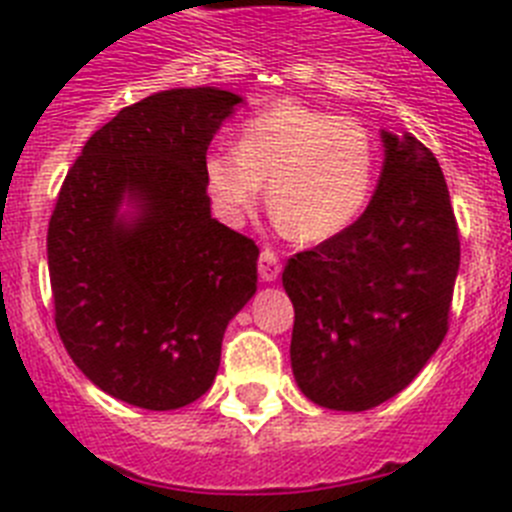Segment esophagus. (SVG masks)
<instances>
[{
	"mask_svg": "<svg viewBox=\"0 0 512 512\" xmlns=\"http://www.w3.org/2000/svg\"><path fill=\"white\" fill-rule=\"evenodd\" d=\"M279 271H282V266H279L274 251L264 248V251H261V256H259V277L264 279V282H274V279L279 277Z\"/></svg>",
	"mask_w": 512,
	"mask_h": 512,
	"instance_id": "1",
	"label": "esophagus"
}]
</instances>
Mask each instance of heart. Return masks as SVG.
I'll list each match as a JSON object with an SVG mask.
<instances>
[{
    "mask_svg": "<svg viewBox=\"0 0 512 512\" xmlns=\"http://www.w3.org/2000/svg\"><path fill=\"white\" fill-rule=\"evenodd\" d=\"M205 179L228 223H241L269 182L279 223L300 241L318 243L351 228L364 212L377 179V151L361 122L279 102L246 122L238 148L207 156Z\"/></svg>",
    "mask_w": 512,
    "mask_h": 512,
    "instance_id": "1",
    "label": "heart"
}]
</instances>
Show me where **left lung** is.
<instances>
[{
  "mask_svg": "<svg viewBox=\"0 0 512 512\" xmlns=\"http://www.w3.org/2000/svg\"><path fill=\"white\" fill-rule=\"evenodd\" d=\"M384 166L351 228L287 261L292 374L328 410L377 408L418 377L449 330L459 228L436 156L382 130Z\"/></svg>",
  "mask_w": 512,
  "mask_h": 512,
  "instance_id": "1",
  "label": "left lung"
}]
</instances>
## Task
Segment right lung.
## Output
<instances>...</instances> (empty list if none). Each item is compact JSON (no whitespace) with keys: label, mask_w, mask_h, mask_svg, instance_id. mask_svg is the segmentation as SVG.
Wrapping results in <instances>:
<instances>
[{"label":"right lung","mask_w":512,"mask_h":512,"mask_svg":"<svg viewBox=\"0 0 512 512\" xmlns=\"http://www.w3.org/2000/svg\"><path fill=\"white\" fill-rule=\"evenodd\" d=\"M243 97L166 89L81 148L48 223L56 328L84 377L146 410L184 408L256 295L259 246L210 215L205 161Z\"/></svg>","instance_id":"add662e5"}]
</instances>
